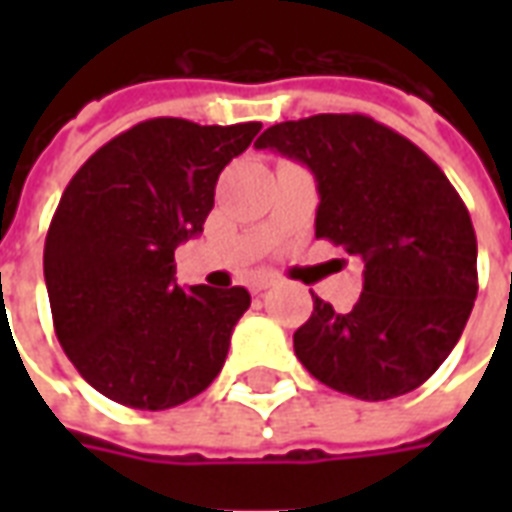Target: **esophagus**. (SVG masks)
<instances>
[{
    "label": "esophagus",
    "instance_id": "34e87169",
    "mask_svg": "<svg viewBox=\"0 0 512 512\" xmlns=\"http://www.w3.org/2000/svg\"><path fill=\"white\" fill-rule=\"evenodd\" d=\"M274 285H277V279L274 277H260L252 282V293H263V290L274 288Z\"/></svg>",
    "mask_w": 512,
    "mask_h": 512
}]
</instances>
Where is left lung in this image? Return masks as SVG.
<instances>
[{
    "label": "left lung",
    "instance_id": "obj_1",
    "mask_svg": "<svg viewBox=\"0 0 512 512\" xmlns=\"http://www.w3.org/2000/svg\"><path fill=\"white\" fill-rule=\"evenodd\" d=\"M318 180L315 238L365 260L354 310L315 299L293 334L321 384L389 400L425 384L458 343L477 299V238L439 164L367 115H312L263 131Z\"/></svg>",
    "mask_w": 512,
    "mask_h": 512
}]
</instances>
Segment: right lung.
<instances>
[{
	"label": "right lung",
	"instance_id": "right-lung-1",
	"mask_svg": "<svg viewBox=\"0 0 512 512\" xmlns=\"http://www.w3.org/2000/svg\"><path fill=\"white\" fill-rule=\"evenodd\" d=\"M260 123L156 117L87 158L51 219L43 274L62 351L115 403L164 411L219 376L246 288L175 285V249L202 233L222 169Z\"/></svg>",
	"mask_w": 512,
	"mask_h": 512
}]
</instances>
